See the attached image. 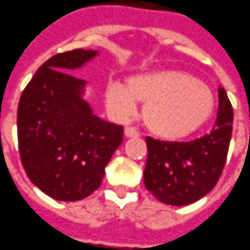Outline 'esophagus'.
Returning a JSON list of instances; mask_svg holds the SVG:
<instances>
[{"label": "esophagus", "instance_id": "obj_1", "mask_svg": "<svg viewBox=\"0 0 250 250\" xmlns=\"http://www.w3.org/2000/svg\"><path fill=\"white\" fill-rule=\"evenodd\" d=\"M124 133H125V136L126 137H137L139 136V132H137L135 128H132V126H126V128H125V130H124Z\"/></svg>", "mask_w": 250, "mask_h": 250}]
</instances>
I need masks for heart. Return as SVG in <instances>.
I'll return each instance as SVG.
<instances>
[{"instance_id": "1", "label": "heart", "mask_w": 250, "mask_h": 250, "mask_svg": "<svg viewBox=\"0 0 250 250\" xmlns=\"http://www.w3.org/2000/svg\"><path fill=\"white\" fill-rule=\"evenodd\" d=\"M145 103L142 117L155 136L177 140L190 136L213 115L216 99L207 83L180 70H155L132 75L126 83L105 86V103L118 117Z\"/></svg>"}]
</instances>
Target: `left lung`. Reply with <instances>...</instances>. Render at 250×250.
<instances>
[{
  "label": "left lung",
  "mask_w": 250,
  "mask_h": 250,
  "mask_svg": "<svg viewBox=\"0 0 250 250\" xmlns=\"http://www.w3.org/2000/svg\"><path fill=\"white\" fill-rule=\"evenodd\" d=\"M232 133V107L222 86L219 110L210 133L192 142H160L146 137V188L173 207L188 205L205 197L222 175Z\"/></svg>",
  "instance_id": "8db88e82"
}]
</instances>
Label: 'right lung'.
Instances as JSON below:
<instances>
[{"instance_id": "1", "label": "right lung", "mask_w": 250, "mask_h": 250, "mask_svg": "<svg viewBox=\"0 0 250 250\" xmlns=\"http://www.w3.org/2000/svg\"><path fill=\"white\" fill-rule=\"evenodd\" d=\"M98 51L58 53L37 70L18 107V140L31 183L58 201H80L98 190L124 128L92 111L83 99L88 82L78 70Z\"/></svg>"}]
</instances>
